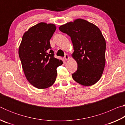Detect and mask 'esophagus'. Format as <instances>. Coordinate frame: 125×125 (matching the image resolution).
Returning <instances> with one entry per match:
<instances>
[{"label":"esophagus","mask_w":125,"mask_h":125,"mask_svg":"<svg viewBox=\"0 0 125 125\" xmlns=\"http://www.w3.org/2000/svg\"><path fill=\"white\" fill-rule=\"evenodd\" d=\"M69 58V56L68 54H65L64 57V58H63V59H64L65 61H67Z\"/></svg>","instance_id":"obj_1"}]
</instances>
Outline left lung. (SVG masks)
I'll return each instance as SVG.
<instances>
[{
    "label": "left lung",
    "mask_w": 125,
    "mask_h": 125,
    "mask_svg": "<svg viewBox=\"0 0 125 125\" xmlns=\"http://www.w3.org/2000/svg\"><path fill=\"white\" fill-rule=\"evenodd\" d=\"M71 37L74 51L73 58L78 64L72 75L73 79L85 86L94 85L100 79L105 65L106 42L96 25L78 19L59 27Z\"/></svg>",
    "instance_id": "obj_1"
}]
</instances>
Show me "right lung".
<instances>
[{"label":"right lung","mask_w":125,"mask_h":125,"mask_svg":"<svg viewBox=\"0 0 125 125\" xmlns=\"http://www.w3.org/2000/svg\"><path fill=\"white\" fill-rule=\"evenodd\" d=\"M56 30L55 25L40 22L23 35L19 48L25 77L38 89L51 86L56 79L57 68L63 64L54 57L50 40Z\"/></svg>","instance_id":"obj_1"}]
</instances>
